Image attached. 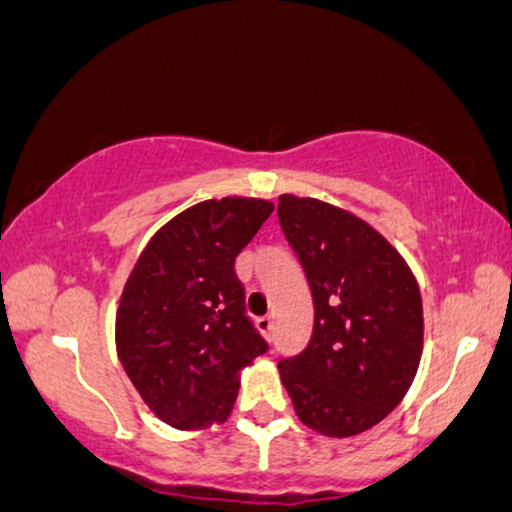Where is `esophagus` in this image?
Wrapping results in <instances>:
<instances>
[{
    "instance_id": "obj_1",
    "label": "esophagus",
    "mask_w": 512,
    "mask_h": 512,
    "mask_svg": "<svg viewBox=\"0 0 512 512\" xmlns=\"http://www.w3.org/2000/svg\"><path fill=\"white\" fill-rule=\"evenodd\" d=\"M257 330H260L267 339H272V332H274L272 317H260V320H257Z\"/></svg>"
}]
</instances>
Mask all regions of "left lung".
<instances>
[{
  "label": "left lung",
  "instance_id": "8db88e82",
  "mask_svg": "<svg viewBox=\"0 0 512 512\" xmlns=\"http://www.w3.org/2000/svg\"><path fill=\"white\" fill-rule=\"evenodd\" d=\"M279 223L298 255L315 322L279 363L298 419L330 438L368 431L402 402L424 351V305L404 257L351 211L281 195Z\"/></svg>",
  "mask_w": 512,
  "mask_h": 512
}]
</instances>
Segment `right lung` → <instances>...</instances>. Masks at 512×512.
I'll return each mask as SVG.
<instances>
[{"label": "right lung", "instance_id": "obj_1", "mask_svg": "<svg viewBox=\"0 0 512 512\" xmlns=\"http://www.w3.org/2000/svg\"><path fill=\"white\" fill-rule=\"evenodd\" d=\"M272 211L255 197L185 209L146 243L122 289L117 356L146 407L178 431L223 424L240 370L267 351L233 264Z\"/></svg>", "mask_w": 512, "mask_h": 512}]
</instances>
